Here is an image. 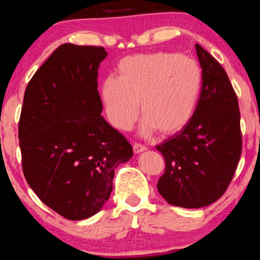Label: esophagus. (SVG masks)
Wrapping results in <instances>:
<instances>
[{"mask_svg":"<svg viewBox=\"0 0 260 260\" xmlns=\"http://www.w3.org/2000/svg\"><path fill=\"white\" fill-rule=\"evenodd\" d=\"M133 148H134L135 154H140V152L147 150V147H145V145H143V144H140V143H135L133 145Z\"/></svg>","mask_w":260,"mask_h":260,"instance_id":"esophagus-1","label":"esophagus"}]
</instances>
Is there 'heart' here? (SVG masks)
<instances>
[{
  "mask_svg": "<svg viewBox=\"0 0 260 260\" xmlns=\"http://www.w3.org/2000/svg\"><path fill=\"white\" fill-rule=\"evenodd\" d=\"M118 73L101 85L106 117L116 129H131L140 106L144 135L157 129L175 134L194 117L204 81L195 60L170 52L130 55L119 61Z\"/></svg>",
  "mask_w": 260,
  "mask_h": 260,
  "instance_id": "b5f03b06",
  "label": "heart"
}]
</instances>
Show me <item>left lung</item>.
<instances>
[{
    "instance_id": "obj_1",
    "label": "left lung",
    "mask_w": 260,
    "mask_h": 260,
    "mask_svg": "<svg viewBox=\"0 0 260 260\" xmlns=\"http://www.w3.org/2000/svg\"><path fill=\"white\" fill-rule=\"evenodd\" d=\"M202 69L198 109L180 133L156 147L166 161L158 193L170 205L200 208L222 197L241 155L240 111L226 71L195 45Z\"/></svg>"
}]
</instances>
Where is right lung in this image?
<instances>
[{"mask_svg":"<svg viewBox=\"0 0 260 260\" xmlns=\"http://www.w3.org/2000/svg\"><path fill=\"white\" fill-rule=\"evenodd\" d=\"M104 47L63 44L27 85L19 122L22 169L46 206L69 220L101 211L133 147L102 117Z\"/></svg>","mask_w":260,"mask_h":260,"instance_id":"add662e5","label":"right lung"}]
</instances>
